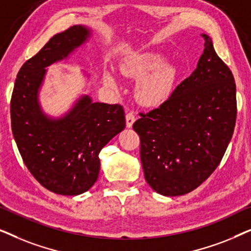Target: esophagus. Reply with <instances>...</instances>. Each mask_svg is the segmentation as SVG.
Segmentation results:
<instances>
[{
	"mask_svg": "<svg viewBox=\"0 0 251 251\" xmlns=\"http://www.w3.org/2000/svg\"><path fill=\"white\" fill-rule=\"evenodd\" d=\"M136 121V115L133 114L132 112L128 113V114L126 115V128H131L133 122Z\"/></svg>",
	"mask_w": 251,
	"mask_h": 251,
	"instance_id": "34e87169",
	"label": "esophagus"
}]
</instances>
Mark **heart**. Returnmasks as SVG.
<instances>
[{
  "label": "heart",
  "mask_w": 251,
  "mask_h": 251,
  "mask_svg": "<svg viewBox=\"0 0 251 251\" xmlns=\"http://www.w3.org/2000/svg\"><path fill=\"white\" fill-rule=\"evenodd\" d=\"M121 71L128 76L140 77L137 84V97L149 106L166 101L173 94L178 77L176 66L164 61L163 54L157 52L135 54L123 61ZM104 83L113 90L119 89L118 81L111 73H105Z\"/></svg>",
  "instance_id": "heart-1"
}]
</instances>
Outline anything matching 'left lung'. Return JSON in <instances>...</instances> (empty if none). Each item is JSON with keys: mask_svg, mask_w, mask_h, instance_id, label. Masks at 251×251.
<instances>
[{"mask_svg": "<svg viewBox=\"0 0 251 251\" xmlns=\"http://www.w3.org/2000/svg\"><path fill=\"white\" fill-rule=\"evenodd\" d=\"M190 76L168 100L133 123L147 184L166 197L195 190L214 173L234 131L236 88L232 72L207 34Z\"/></svg>", "mask_w": 251, "mask_h": 251, "instance_id": "left-lung-1", "label": "left lung"}]
</instances>
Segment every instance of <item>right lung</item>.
Masks as SVG:
<instances>
[{"instance_id":"1","label":"right lung","mask_w":251,"mask_h":251,"mask_svg":"<svg viewBox=\"0 0 251 251\" xmlns=\"http://www.w3.org/2000/svg\"><path fill=\"white\" fill-rule=\"evenodd\" d=\"M90 34L75 25L51 37L20 68L12 92L11 128L20 155L34 178L56 194L87 192L98 178L99 152L126 126L121 105L94 102L87 95L61 118H49L40 106L46 68L67 58Z\"/></svg>"}]
</instances>
